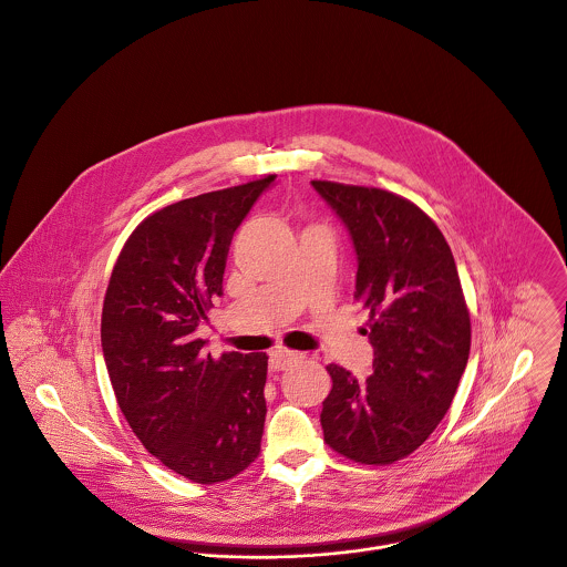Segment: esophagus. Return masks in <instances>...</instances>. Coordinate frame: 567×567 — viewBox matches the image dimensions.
<instances>
[{"instance_id":"34e87169","label":"esophagus","mask_w":567,"mask_h":567,"mask_svg":"<svg viewBox=\"0 0 567 567\" xmlns=\"http://www.w3.org/2000/svg\"><path fill=\"white\" fill-rule=\"evenodd\" d=\"M302 359V352H296V350H287V348H278L269 354V368L274 372H280L285 368H289L291 363L300 361Z\"/></svg>"}]
</instances>
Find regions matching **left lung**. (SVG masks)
I'll return each instance as SVG.
<instances>
[{
	"instance_id": "8db88e82",
	"label": "left lung",
	"mask_w": 567,
	"mask_h": 567,
	"mask_svg": "<svg viewBox=\"0 0 567 567\" xmlns=\"http://www.w3.org/2000/svg\"><path fill=\"white\" fill-rule=\"evenodd\" d=\"M348 227L357 251L354 300L368 309L372 374L327 365L324 443L359 464L416 452L452 405L471 348V320L452 249L412 202L365 186L311 182Z\"/></svg>"
}]
</instances>
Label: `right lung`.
Returning a JSON list of instances; mask_svg holds the SVG:
<instances>
[{
  "label": "right lung",
  "mask_w": 567,
  "mask_h": 567,
  "mask_svg": "<svg viewBox=\"0 0 567 567\" xmlns=\"http://www.w3.org/2000/svg\"><path fill=\"white\" fill-rule=\"evenodd\" d=\"M274 175L166 206L126 238L103 305L115 401L164 466L215 484L245 471L265 427V352L204 350L197 327L224 293L227 251Z\"/></svg>",
  "instance_id": "add662e5"
}]
</instances>
